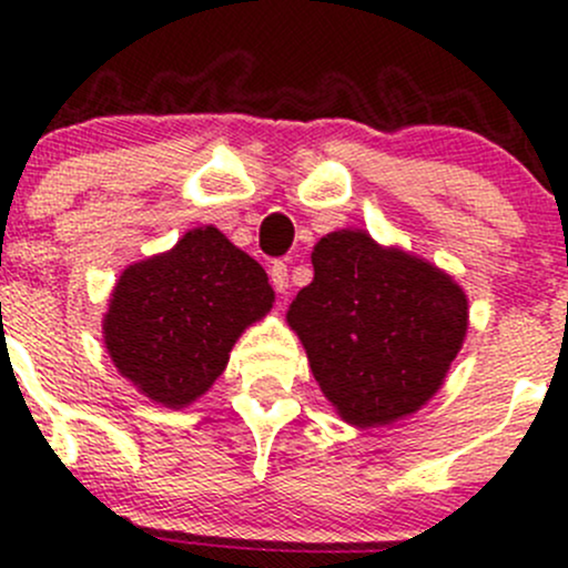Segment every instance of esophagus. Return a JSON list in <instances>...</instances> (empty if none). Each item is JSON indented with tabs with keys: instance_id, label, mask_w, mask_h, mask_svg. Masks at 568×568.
<instances>
[{
	"instance_id": "esophagus-1",
	"label": "esophagus",
	"mask_w": 568,
	"mask_h": 568,
	"mask_svg": "<svg viewBox=\"0 0 568 568\" xmlns=\"http://www.w3.org/2000/svg\"><path fill=\"white\" fill-rule=\"evenodd\" d=\"M270 280H272V288L277 293H285L288 291V266L283 262H275L270 266Z\"/></svg>"
}]
</instances>
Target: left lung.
<instances>
[{"mask_svg": "<svg viewBox=\"0 0 568 568\" xmlns=\"http://www.w3.org/2000/svg\"><path fill=\"white\" fill-rule=\"evenodd\" d=\"M312 266L315 277L296 293L285 321L336 414L368 429L427 406L470 325L462 285L363 230L325 234Z\"/></svg>", "mask_w": 568, "mask_h": 568, "instance_id": "obj_1", "label": "left lung"}]
</instances>
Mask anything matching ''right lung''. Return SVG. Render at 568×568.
<instances>
[{
  "label": "right lung",
  "mask_w": 568,
  "mask_h": 568,
  "mask_svg": "<svg viewBox=\"0 0 568 568\" xmlns=\"http://www.w3.org/2000/svg\"><path fill=\"white\" fill-rule=\"evenodd\" d=\"M272 302L262 264L216 226H197L171 251L125 266L103 315V344L141 395L179 410L213 387L234 342Z\"/></svg>",
  "instance_id": "1"
}]
</instances>
